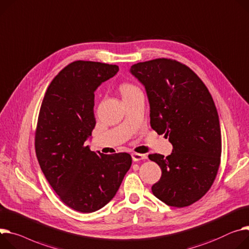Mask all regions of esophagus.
I'll list each match as a JSON object with an SVG mask.
<instances>
[{
	"label": "esophagus",
	"mask_w": 249,
	"mask_h": 249,
	"mask_svg": "<svg viewBox=\"0 0 249 249\" xmlns=\"http://www.w3.org/2000/svg\"><path fill=\"white\" fill-rule=\"evenodd\" d=\"M131 158H132V160H133V161L143 160H146V159H147L146 155H143V154H138V152H133V154H131Z\"/></svg>",
	"instance_id": "esophagus-1"
}]
</instances>
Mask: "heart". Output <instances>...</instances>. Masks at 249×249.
I'll return each mask as SVG.
<instances>
[{"label": "heart", "mask_w": 249, "mask_h": 249, "mask_svg": "<svg viewBox=\"0 0 249 249\" xmlns=\"http://www.w3.org/2000/svg\"><path fill=\"white\" fill-rule=\"evenodd\" d=\"M120 89H121V92H122V94H123V97H125V95L130 94V93H132L133 91L138 90V88H136L135 86H132V85H130V84H123V85L121 86Z\"/></svg>", "instance_id": "1"}]
</instances>
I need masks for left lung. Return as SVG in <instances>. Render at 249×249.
Listing matches in <instances>:
<instances>
[{"label":"left lung","instance_id":"left-lung-1","mask_svg":"<svg viewBox=\"0 0 249 249\" xmlns=\"http://www.w3.org/2000/svg\"><path fill=\"white\" fill-rule=\"evenodd\" d=\"M129 71L145 89L152 129L174 146L166 158L148 156L161 168L152 194L170 206L193 204L212 187L220 163V125L212 94L195 71L175 60L138 63Z\"/></svg>","mask_w":249,"mask_h":249}]
</instances>
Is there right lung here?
I'll return each instance as SVG.
<instances>
[{"instance_id":"1","label":"right lung","mask_w":249,"mask_h":249,"mask_svg":"<svg viewBox=\"0 0 249 249\" xmlns=\"http://www.w3.org/2000/svg\"><path fill=\"white\" fill-rule=\"evenodd\" d=\"M119 67L75 61L50 84L37 119L35 147L47 180L76 212H97L116 196L131 165L126 152L104 155L86 145L95 125L94 91Z\"/></svg>"}]
</instances>
